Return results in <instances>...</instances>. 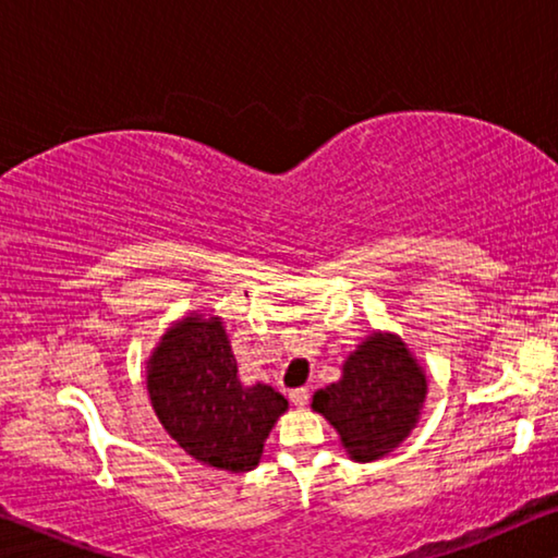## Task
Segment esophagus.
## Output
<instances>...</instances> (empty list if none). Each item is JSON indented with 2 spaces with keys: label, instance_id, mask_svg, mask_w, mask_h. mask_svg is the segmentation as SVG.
Instances as JSON below:
<instances>
[{
  "label": "esophagus",
  "instance_id": "1",
  "mask_svg": "<svg viewBox=\"0 0 558 558\" xmlns=\"http://www.w3.org/2000/svg\"><path fill=\"white\" fill-rule=\"evenodd\" d=\"M288 396H290V401H293L295 405H301V409L307 403V398H311V393H307V388H293Z\"/></svg>",
  "mask_w": 558,
  "mask_h": 558
}]
</instances>
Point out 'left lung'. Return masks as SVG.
I'll return each mask as SVG.
<instances>
[{
  "label": "left lung",
  "mask_w": 558,
  "mask_h": 558,
  "mask_svg": "<svg viewBox=\"0 0 558 558\" xmlns=\"http://www.w3.org/2000/svg\"><path fill=\"white\" fill-rule=\"evenodd\" d=\"M426 373L409 345L390 332H373L348 355L343 376L313 396L353 461L384 459L409 438L426 401Z\"/></svg>",
  "instance_id": "1"
}]
</instances>
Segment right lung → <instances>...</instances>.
<instances>
[{
  "label": "right lung",
  "instance_id": "1",
  "mask_svg": "<svg viewBox=\"0 0 558 558\" xmlns=\"http://www.w3.org/2000/svg\"><path fill=\"white\" fill-rule=\"evenodd\" d=\"M147 393L187 456L232 473L260 463L265 438L288 411L276 388L240 384L226 326L197 313L172 323L149 355Z\"/></svg>",
  "mask_w": 558,
  "mask_h": 558
}]
</instances>
